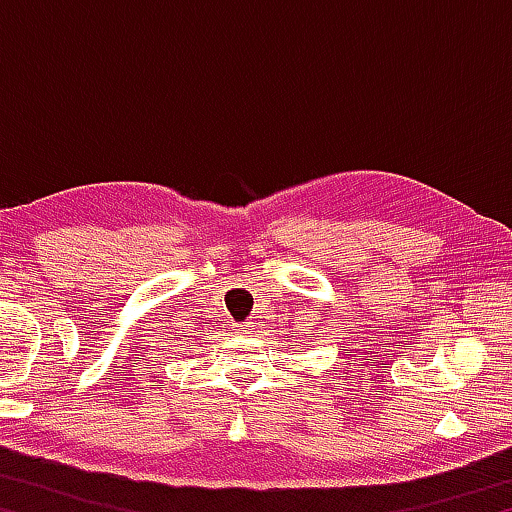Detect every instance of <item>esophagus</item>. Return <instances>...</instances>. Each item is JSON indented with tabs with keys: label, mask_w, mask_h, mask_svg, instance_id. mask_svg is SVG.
<instances>
[{
	"label": "esophagus",
	"mask_w": 512,
	"mask_h": 512,
	"mask_svg": "<svg viewBox=\"0 0 512 512\" xmlns=\"http://www.w3.org/2000/svg\"><path fill=\"white\" fill-rule=\"evenodd\" d=\"M237 327H239V332H248V329L253 327V325H250V323H241V325H237Z\"/></svg>",
	"instance_id": "1"
}]
</instances>
